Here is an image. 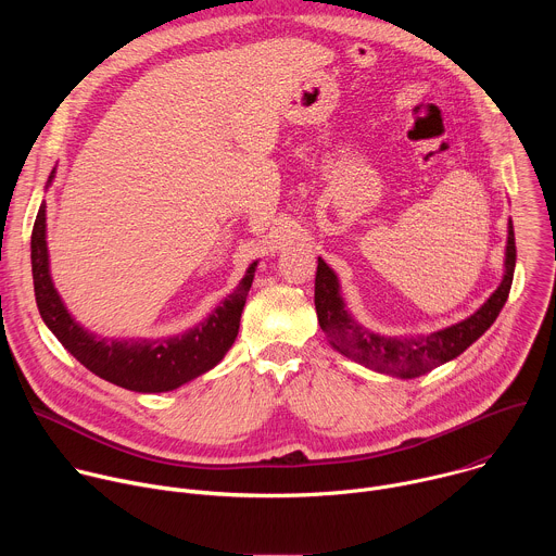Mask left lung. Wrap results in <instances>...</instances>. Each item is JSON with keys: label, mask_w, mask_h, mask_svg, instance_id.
<instances>
[{"label": "left lung", "mask_w": 556, "mask_h": 556, "mask_svg": "<svg viewBox=\"0 0 556 556\" xmlns=\"http://www.w3.org/2000/svg\"><path fill=\"white\" fill-rule=\"evenodd\" d=\"M515 230L508 219V237L504 253V275L495 292L466 319L442 330L416 337H391L365 328L348 309L341 294L339 275L319 257L314 279V305L319 326L328 343L343 356L361 363L374 371L393 378H418L468 350L497 319L515 275Z\"/></svg>", "instance_id": "left-lung-1"}]
</instances>
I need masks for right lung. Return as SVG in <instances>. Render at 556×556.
I'll use <instances>...</instances> for the list:
<instances>
[{
  "label": "right lung",
  "mask_w": 556,
  "mask_h": 556,
  "mask_svg": "<svg viewBox=\"0 0 556 556\" xmlns=\"http://www.w3.org/2000/svg\"><path fill=\"white\" fill-rule=\"evenodd\" d=\"M56 167L52 169L46 189L52 185ZM46 208V202H41L30 240L35 296L43 324L78 363L123 389L163 393L206 374L226 356L237 339V330H240L242 309L260 262H253L247 268V275L232 294H228L204 321L180 334L157 339L101 337L74 319L54 288L50 275Z\"/></svg>",
  "instance_id": "right-lung-1"
}]
</instances>
